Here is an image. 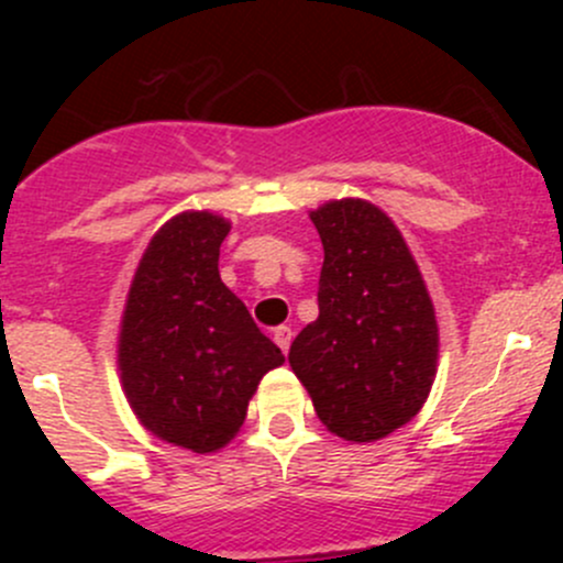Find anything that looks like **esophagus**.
I'll return each instance as SVG.
<instances>
[{
	"instance_id": "obj_1",
	"label": "esophagus",
	"mask_w": 563,
	"mask_h": 563,
	"mask_svg": "<svg viewBox=\"0 0 563 563\" xmlns=\"http://www.w3.org/2000/svg\"><path fill=\"white\" fill-rule=\"evenodd\" d=\"M291 338H294V332L288 327H277L275 329V343L280 345L283 354H288V349H291Z\"/></svg>"
}]
</instances>
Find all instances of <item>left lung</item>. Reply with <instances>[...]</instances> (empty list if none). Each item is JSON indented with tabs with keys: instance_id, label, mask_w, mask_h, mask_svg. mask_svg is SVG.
Returning <instances> with one entry per match:
<instances>
[{
	"instance_id": "obj_1",
	"label": "left lung",
	"mask_w": 563,
	"mask_h": 563,
	"mask_svg": "<svg viewBox=\"0 0 563 563\" xmlns=\"http://www.w3.org/2000/svg\"><path fill=\"white\" fill-rule=\"evenodd\" d=\"M310 220L323 245L318 318L288 362L329 433L378 441L411 422L433 387V302L402 234L371 201H329Z\"/></svg>"
}]
</instances>
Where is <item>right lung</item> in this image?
Here are the masks:
<instances>
[{"instance_id":"1","label":"right lung","mask_w":563,"mask_h":563,"mask_svg":"<svg viewBox=\"0 0 563 563\" xmlns=\"http://www.w3.org/2000/svg\"><path fill=\"white\" fill-rule=\"evenodd\" d=\"M231 223L181 212L146 247L119 329V376L150 433L207 455L229 444L247 402L286 356L220 280Z\"/></svg>"}]
</instances>
